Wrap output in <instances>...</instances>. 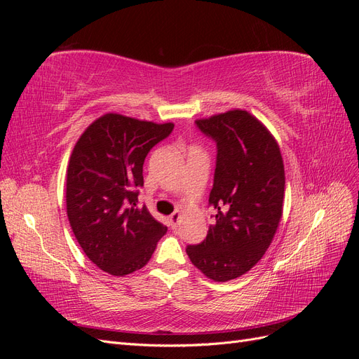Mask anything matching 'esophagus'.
<instances>
[{
    "label": "esophagus",
    "instance_id": "34e87169",
    "mask_svg": "<svg viewBox=\"0 0 359 359\" xmlns=\"http://www.w3.org/2000/svg\"><path fill=\"white\" fill-rule=\"evenodd\" d=\"M180 219H181V212L180 211H173L169 217V223H170V227L172 229H175V227L178 226L180 223Z\"/></svg>",
    "mask_w": 359,
    "mask_h": 359
}]
</instances>
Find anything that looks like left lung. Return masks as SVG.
Wrapping results in <instances>:
<instances>
[{"mask_svg": "<svg viewBox=\"0 0 359 359\" xmlns=\"http://www.w3.org/2000/svg\"><path fill=\"white\" fill-rule=\"evenodd\" d=\"M196 127L217 144L210 193L217 214L205 240L186 252L206 277L227 281L252 269L277 232L285 198L283 158L274 136L247 111L198 119Z\"/></svg>", "mask_w": 359, "mask_h": 359, "instance_id": "8db88e82", "label": "left lung"}]
</instances>
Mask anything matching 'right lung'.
Here are the masks:
<instances>
[{
	"instance_id": "add662e5",
	"label": "right lung",
	"mask_w": 359,
	"mask_h": 359,
	"mask_svg": "<svg viewBox=\"0 0 359 359\" xmlns=\"http://www.w3.org/2000/svg\"><path fill=\"white\" fill-rule=\"evenodd\" d=\"M172 123L106 114L85 130L70 156L66 184L72 231L93 264L112 276L148 264L168 227L137 206L144 161Z\"/></svg>"
}]
</instances>
